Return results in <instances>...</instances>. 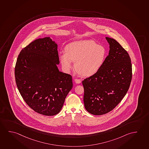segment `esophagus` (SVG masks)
Instances as JSON below:
<instances>
[{"label": "esophagus", "mask_w": 149, "mask_h": 149, "mask_svg": "<svg viewBox=\"0 0 149 149\" xmlns=\"http://www.w3.org/2000/svg\"><path fill=\"white\" fill-rule=\"evenodd\" d=\"M74 81H75V82L76 83H77V84H80L81 82V81L80 80V79H74Z\"/></svg>", "instance_id": "34e87169"}]
</instances>
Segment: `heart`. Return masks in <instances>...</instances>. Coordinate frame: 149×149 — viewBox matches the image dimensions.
Here are the masks:
<instances>
[{
    "mask_svg": "<svg viewBox=\"0 0 149 149\" xmlns=\"http://www.w3.org/2000/svg\"><path fill=\"white\" fill-rule=\"evenodd\" d=\"M107 51L92 40L78 41L65 47V53L60 55V61L64 70L68 72L73 67L80 76L88 77L97 73L106 59Z\"/></svg>",
    "mask_w": 149,
    "mask_h": 149,
    "instance_id": "b5f03b06",
    "label": "heart"
}]
</instances>
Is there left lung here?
<instances>
[{
    "mask_svg": "<svg viewBox=\"0 0 149 149\" xmlns=\"http://www.w3.org/2000/svg\"><path fill=\"white\" fill-rule=\"evenodd\" d=\"M109 55L97 73L82 81L85 109L91 114L107 113L118 104L127 92L132 79L130 56L113 38L106 37Z\"/></svg>",
    "mask_w": 149,
    "mask_h": 149,
    "instance_id": "1",
    "label": "left lung"
}]
</instances>
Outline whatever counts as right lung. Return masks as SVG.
Segmentation results:
<instances>
[{
    "label": "right lung",
    "mask_w": 149,
    "mask_h": 149,
    "mask_svg": "<svg viewBox=\"0 0 149 149\" xmlns=\"http://www.w3.org/2000/svg\"><path fill=\"white\" fill-rule=\"evenodd\" d=\"M57 45L50 37L34 40L19 53L15 78L22 97L38 113H58L73 86L72 77L59 71Z\"/></svg>",
    "instance_id": "1"
}]
</instances>
